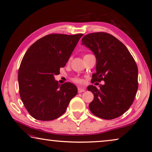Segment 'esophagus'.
<instances>
[{
  "instance_id": "34e87169",
  "label": "esophagus",
  "mask_w": 152,
  "mask_h": 152,
  "mask_svg": "<svg viewBox=\"0 0 152 152\" xmlns=\"http://www.w3.org/2000/svg\"><path fill=\"white\" fill-rule=\"evenodd\" d=\"M85 91H86V89H85L84 88H83V87H77V91H78L79 93H83V92H84Z\"/></svg>"
}]
</instances>
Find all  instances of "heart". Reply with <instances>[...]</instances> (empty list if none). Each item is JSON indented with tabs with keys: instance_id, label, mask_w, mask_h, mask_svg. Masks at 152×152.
<instances>
[{
	"instance_id": "heart-1",
	"label": "heart",
	"mask_w": 152,
	"mask_h": 152,
	"mask_svg": "<svg viewBox=\"0 0 152 152\" xmlns=\"http://www.w3.org/2000/svg\"><path fill=\"white\" fill-rule=\"evenodd\" d=\"M72 80H73V82H75V83H83V80L82 79L79 78V77H74Z\"/></svg>"
}]
</instances>
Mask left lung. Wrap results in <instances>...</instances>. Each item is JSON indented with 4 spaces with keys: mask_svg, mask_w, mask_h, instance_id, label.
I'll list each match as a JSON object with an SVG mask.
<instances>
[{
    "mask_svg": "<svg viewBox=\"0 0 152 152\" xmlns=\"http://www.w3.org/2000/svg\"><path fill=\"white\" fill-rule=\"evenodd\" d=\"M96 56V72L91 83L100 82V89L91 86L94 94L89 107L98 117L111 120L124 113L131 106L138 89V68L128 49L121 41L105 32L87 34L82 39Z\"/></svg>",
    "mask_w": 152,
    "mask_h": 152,
    "instance_id": "obj_1",
    "label": "left lung"
}]
</instances>
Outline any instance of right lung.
Segmentation results:
<instances>
[{
	"label": "right lung",
	"mask_w": 152,
	"mask_h": 152,
	"mask_svg": "<svg viewBox=\"0 0 152 152\" xmlns=\"http://www.w3.org/2000/svg\"><path fill=\"white\" fill-rule=\"evenodd\" d=\"M82 34L47 35L31 45L24 54L18 72L19 94L30 115L49 121L65 112L77 94L75 85H60L54 79L64 67Z\"/></svg>",
	"instance_id": "obj_1"
}]
</instances>
